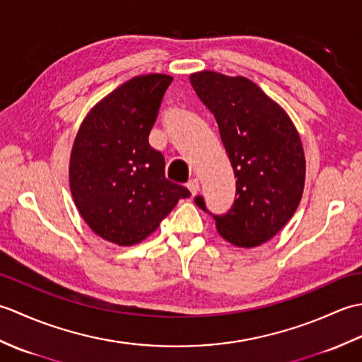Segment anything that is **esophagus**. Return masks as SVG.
Masks as SVG:
<instances>
[{
    "mask_svg": "<svg viewBox=\"0 0 362 362\" xmlns=\"http://www.w3.org/2000/svg\"><path fill=\"white\" fill-rule=\"evenodd\" d=\"M188 189L191 191V194L196 196L199 193V180L197 179H191L188 182Z\"/></svg>",
    "mask_w": 362,
    "mask_h": 362,
    "instance_id": "34e87169",
    "label": "esophagus"
}]
</instances>
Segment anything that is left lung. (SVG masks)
Instances as JSON below:
<instances>
[{"label": "left lung", "instance_id": "1", "mask_svg": "<svg viewBox=\"0 0 362 362\" xmlns=\"http://www.w3.org/2000/svg\"><path fill=\"white\" fill-rule=\"evenodd\" d=\"M199 99L216 118L236 177V199L213 216L219 235L236 247L271 240L296 213L305 187V152L289 115L244 76L199 71L189 76ZM196 204L209 211L202 196Z\"/></svg>", "mask_w": 362, "mask_h": 362}]
</instances>
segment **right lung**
<instances>
[{"mask_svg": "<svg viewBox=\"0 0 362 362\" xmlns=\"http://www.w3.org/2000/svg\"><path fill=\"white\" fill-rule=\"evenodd\" d=\"M173 78L143 74L101 99L74 138L70 189L82 219L103 240L134 245L156 232L189 191L165 177L149 132Z\"/></svg>", "mask_w": 362, "mask_h": 362, "instance_id": "right-lung-1", "label": "right lung"}]
</instances>
